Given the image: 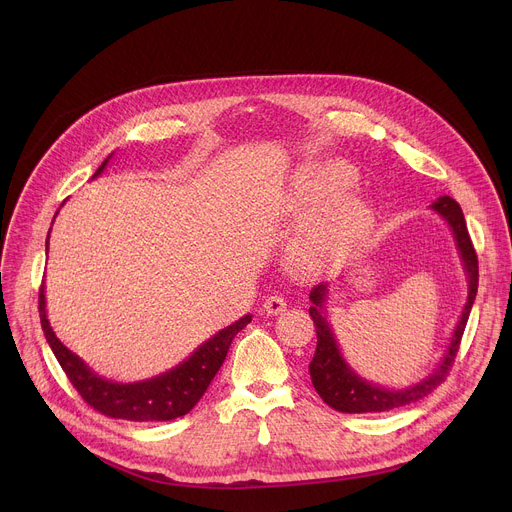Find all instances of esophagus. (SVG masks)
Segmentation results:
<instances>
[{
  "label": "esophagus",
  "mask_w": 512,
  "mask_h": 512,
  "mask_svg": "<svg viewBox=\"0 0 512 512\" xmlns=\"http://www.w3.org/2000/svg\"><path fill=\"white\" fill-rule=\"evenodd\" d=\"M285 308H287V302H285V298H281V296H269V298L263 302V312L269 314V316L283 314Z\"/></svg>",
  "instance_id": "1"
}]
</instances>
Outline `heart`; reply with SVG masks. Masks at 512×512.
<instances>
[{"label":"heart","instance_id":"1","mask_svg":"<svg viewBox=\"0 0 512 512\" xmlns=\"http://www.w3.org/2000/svg\"><path fill=\"white\" fill-rule=\"evenodd\" d=\"M354 172L342 162L300 168L279 200L289 214H314L291 237L285 259L291 269L316 273L356 253L375 227L373 204L350 190Z\"/></svg>","mask_w":512,"mask_h":512}]
</instances>
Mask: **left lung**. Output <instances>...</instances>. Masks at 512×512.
I'll return each mask as SVG.
<instances>
[{
    "label": "left lung",
    "mask_w": 512,
    "mask_h": 512,
    "mask_svg": "<svg viewBox=\"0 0 512 512\" xmlns=\"http://www.w3.org/2000/svg\"><path fill=\"white\" fill-rule=\"evenodd\" d=\"M431 210H435L440 214L444 221L450 225L454 239H456V247L466 271V279H468V298L462 310V316L456 324V330L452 334V340L446 348V354L442 358V362L437 364V369H433V373L429 377H425L423 381L405 387V389H389L383 385H375L367 379H362L350 364L344 360L336 336L332 332V326L326 318V302H328V294H330V285L328 283H320L310 291V316L314 320L316 326V336H318V344H316V352L314 358L310 362V377L314 383L316 393L324 399V403H328L332 409L342 411V413H379V411H391L409 403H415L419 399H423L425 395H429L435 387H440L442 381H446L454 358L458 354L460 348V340L472 310V304L476 300V291H478V257L474 251V245L470 241L468 235V227L464 221V212L460 208V204L450 198V196H440L431 206Z\"/></svg>",
    "instance_id": "8db88e82"
}]
</instances>
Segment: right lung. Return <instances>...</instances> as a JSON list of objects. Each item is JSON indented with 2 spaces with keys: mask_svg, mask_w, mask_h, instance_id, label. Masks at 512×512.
I'll return each instance as SVG.
<instances>
[{
  "mask_svg": "<svg viewBox=\"0 0 512 512\" xmlns=\"http://www.w3.org/2000/svg\"><path fill=\"white\" fill-rule=\"evenodd\" d=\"M111 158L113 154L99 166L93 178H97L107 168ZM38 310L46 342L52 348L72 387H75L79 395L99 413L127 421H170L186 415L200 401L218 369L223 367L233 338L251 322L249 314L243 316L235 324L223 328L221 332H216L212 338L202 342L186 360L176 364L174 369L158 377L137 383H115L105 377H99L93 369H89V364L81 356L68 350L56 338L46 316L44 285L40 287Z\"/></svg>",
  "mask_w": 512,
  "mask_h": 512,
  "instance_id": "1",
  "label": "right lung"
}]
</instances>
